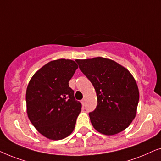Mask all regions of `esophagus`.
Here are the masks:
<instances>
[{
  "mask_svg": "<svg viewBox=\"0 0 161 161\" xmlns=\"http://www.w3.org/2000/svg\"><path fill=\"white\" fill-rule=\"evenodd\" d=\"M81 103H82L83 105H85V104H86V99H83V100H81Z\"/></svg>",
  "mask_w": 161,
  "mask_h": 161,
  "instance_id": "1",
  "label": "esophagus"
}]
</instances>
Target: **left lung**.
I'll list each match as a JSON object with an SVG mask.
<instances>
[{
  "label": "left lung",
  "mask_w": 161,
  "mask_h": 161,
  "mask_svg": "<svg viewBox=\"0 0 161 161\" xmlns=\"http://www.w3.org/2000/svg\"><path fill=\"white\" fill-rule=\"evenodd\" d=\"M76 62L96 91L97 105L89 113L94 129L107 136L126 129L135 118L139 100L130 72L116 61L102 57L77 59Z\"/></svg>",
  "instance_id": "left-lung-1"
}]
</instances>
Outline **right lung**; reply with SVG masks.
Segmentation results:
<instances>
[{"label": "right lung", "instance_id": "add662e5", "mask_svg": "<svg viewBox=\"0 0 161 161\" xmlns=\"http://www.w3.org/2000/svg\"><path fill=\"white\" fill-rule=\"evenodd\" d=\"M78 67L69 59L50 61L33 75L28 85V116L39 133L49 139H63L74 130L81 103L75 99L69 81Z\"/></svg>", "mask_w": 161, "mask_h": 161}]
</instances>
